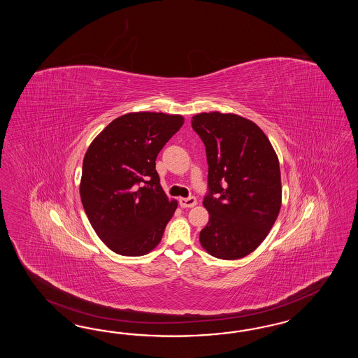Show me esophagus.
<instances>
[{
    "label": "esophagus",
    "mask_w": 358,
    "mask_h": 358,
    "mask_svg": "<svg viewBox=\"0 0 358 358\" xmlns=\"http://www.w3.org/2000/svg\"><path fill=\"white\" fill-rule=\"evenodd\" d=\"M178 203L182 208H187V207H194L196 205V199L195 196H187V198H180Z\"/></svg>",
    "instance_id": "1"
}]
</instances>
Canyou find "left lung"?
<instances>
[{"mask_svg": "<svg viewBox=\"0 0 358 358\" xmlns=\"http://www.w3.org/2000/svg\"><path fill=\"white\" fill-rule=\"evenodd\" d=\"M193 130L206 147L208 223L199 232L214 257L238 260L256 250L281 208L280 163L271 141L252 120L202 113Z\"/></svg>", "mask_w": 358, "mask_h": 358, "instance_id": "8db88e82", "label": "left lung"}]
</instances>
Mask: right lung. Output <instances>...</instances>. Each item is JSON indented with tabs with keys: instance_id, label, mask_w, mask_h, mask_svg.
Instances as JSON below:
<instances>
[{
	"instance_id": "1",
	"label": "right lung",
	"mask_w": 358,
	"mask_h": 358,
	"mask_svg": "<svg viewBox=\"0 0 358 358\" xmlns=\"http://www.w3.org/2000/svg\"><path fill=\"white\" fill-rule=\"evenodd\" d=\"M182 124L181 115L131 113L113 120L87 148L81 202L113 252L141 256L163 238L177 202L164 193L156 157Z\"/></svg>"
}]
</instances>
